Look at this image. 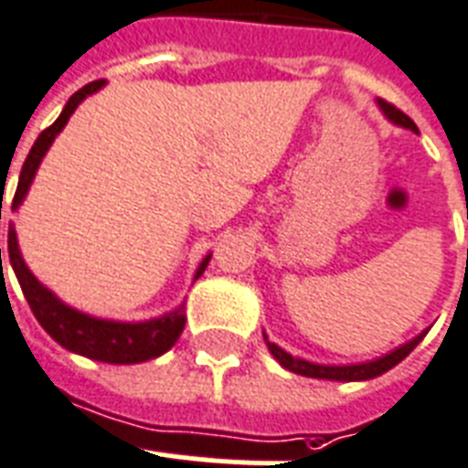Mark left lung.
Masks as SVG:
<instances>
[{"label": "left lung", "instance_id": "1", "mask_svg": "<svg viewBox=\"0 0 468 468\" xmlns=\"http://www.w3.org/2000/svg\"><path fill=\"white\" fill-rule=\"evenodd\" d=\"M379 108H382V112H385L394 124L411 129V132H419L411 117H406L401 110L394 108L392 102L379 101ZM425 334H428V329H425L423 334H419L416 339L409 341V344L399 346V348L389 351L387 356H382V358L370 360V363H358V366H317V363H310V360L293 358V356L283 351L281 346L271 344V341L267 339V334H264V341H267L269 351H271L273 358L279 360L281 366L286 367V370L295 372V375H303V378H317V379H336V382H358V379L378 378V375H382V372L392 370L394 366H399V363H401V360H404L406 356H409V353H411L420 341H423Z\"/></svg>", "mask_w": 468, "mask_h": 468}]
</instances>
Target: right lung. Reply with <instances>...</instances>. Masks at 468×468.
Returning a JSON list of instances; mask_svg holds the SVG:
<instances>
[{
	"label": "right lung",
	"mask_w": 468,
	"mask_h": 468,
	"mask_svg": "<svg viewBox=\"0 0 468 468\" xmlns=\"http://www.w3.org/2000/svg\"><path fill=\"white\" fill-rule=\"evenodd\" d=\"M101 81L86 83L83 89H79L74 96L67 101L62 115L57 117L55 122L45 129L43 134L37 136L33 148H30L28 158H26L24 168H21V177H18V187L14 201H11V211H16L21 207V201L28 195V187L33 177H36V170L43 161V155L48 154L49 144L55 142V136L64 129V124L69 122L71 112L79 108V102L83 101L90 93L102 89ZM0 260H2V247H0ZM211 254L204 257V261L197 269V276L199 279L204 269H207ZM9 261L14 271H16V279L21 283V291H24L26 300H28L30 310L36 314V320L40 322L45 332L52 336L59 346H64L67 351L79 353V356H86L90 360H101V363H112V366H132V363H144V360L158 358L165 351H170L175 346V341L180 339L182 329H185V322H187V314H185V305H180L173 313L163 314V317H155V320L146 322H112V320H98V317H90V314H83L74 307L64 305L62 300L57 298L52 291L40 283V281L30 273V269L26 267L24 257L18 252V240L16 230H14V223H9Z\"/></svg>",
	"instance_id": "obj_1"
}]
</instances>
